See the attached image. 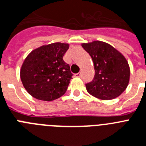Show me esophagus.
I'll list each match as a JSON object with an SVG mask.
<instances>
[{
    "instance_id": "34e87169",
    "label": "esophagus",
    "mask_w": 146,
    "mask_h": 146,
    "mask_svg": "<svg viewBox=\"0 0 146 146\" xmlns=\"http://www.w3.org/2000/svg\"><path fill=\"white\" fill-rule=\"evenodd\" d=\"M80 75H81V74H80V73H79V72H78V73H77V74H74V76H75V77H77V78H80Z\"/></svg>"
}]
</instances>
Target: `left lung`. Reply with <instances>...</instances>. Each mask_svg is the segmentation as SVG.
<instances>
[{"label": "left lung", "instance_id": "1", "mask_svg": "<svg viewBox=\"0 0 146 146\" xmlns=\"http://www.w3.org/2000/svg\"><path fill=\"white\" fill-rule=\"evenodd\" d=\"M82 47L90 54L96 72L92 82L86 84L87 92L102 100L119 97L129 84V64L123 54L102 41L82 43Z\"/></svg>", "mask_w": 146, "mask_h": 146}]
</instances>
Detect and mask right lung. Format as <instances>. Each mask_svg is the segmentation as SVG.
Masks as SVG:
<instances>
[{
    "label": "right lung",
    "instance_id": "right-lung-1",
    "mask_svg": "<svg viewBox=\"0 0 146 146\" xmlns=\"http://www.w3.org/2000/svg\"><path fill=\"white\" fill-rule=\"evenodd\" d=\"M68 43L44 44L33 50L23 62L20 78L25 90L41 101L51 102L66 93L73 74L62 59Z\"/></svg>",
    "mask_w": 146,
    "mask_h": 146
}]
</instances>
